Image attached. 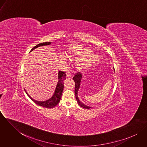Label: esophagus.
Returning a JSON list of instances; mask_svg holds the SVG:
<instances>
[{
  "mask_svg": "<svg viewBox=\"0 0 147 147\" xmlns=\"http://www.w3.org/2000/svg\"><path fill=\"white\" fill-rule=\"evenodd\" d=\"M66 75L67 77H70L72 76V73L71 72V71L69 70H68L67 72H66Z\"/></svg>",
  "mask_w": 147,
  "mask_h": 147,
  "instance_id": "obj_1",
  "label": "esophagus"
}]
</instances>
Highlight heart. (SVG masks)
Segmentation results:
<instances>
[{"instance_id": "b5f03b06", "label": "heart", "mask_w": 147, "mask_h": 147, "mask_svg": "<svg viewBox=\"0 0 147 147\" xmlns=\"http://www.w3.org/2000/svg\"><path fill=\"white\" fill-rule=\"evenodd\" d=\"M69 55L72 57H77L78 59L77 63L79 65L86 67L93 63L96 58V54L90 53V50L86 47L78 45H71L68 47ZM61 58L63 61L65 60V55L64 53L61 54Z\"/></svg>"}]
</instances>
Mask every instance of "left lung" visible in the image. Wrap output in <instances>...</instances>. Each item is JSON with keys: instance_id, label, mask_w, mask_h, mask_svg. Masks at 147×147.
<instances>
[{"instance_id": "8db88e82", "label": "left lung", "mask_w": 147, "mask_h": 147, "mask_svg": "<svg viewBox=\"0 0 147 147\" xmlns=\"http://www.w3.org/2000/svg\"><path fill=\"white\" fill-rule=\"evenodd\" d=\"M82 78V74H80V72H78L75 74V75L74 76L73 79L74 80L75 82V97H76V99L78 101V104L80 105L82 107H83L84 109H90L91 108V107L88 106L86 105H84V104H83L79 99L78 96V92L79 90V89L80 88V82H81V79Z\"/></svg>"}]
</instances>
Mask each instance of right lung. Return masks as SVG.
Wrapping results in <instances>:
<instances>
[{
  "label": "right lung",
  "instance_id": "obj_1",
  "mask_svg": "<svg viewBox=\"0 0 147 147\" xmlns=\"http://www.w3.org/2000/svg\"><path fill=\"white\" fill-rule=\"evenodd\" d=\"M50 44H51L50 42H43V43H39V44L37 45L36 46H34L30 50V52H31L32 51H33V50H34L36 48L38 47L42 46L49 45ZM65 79H66L65 72L61 71H59L58 82V83L57 85L54 93L53 96L50 99H49L45 101H36V100H33V98H31V97L30 96L28 95V94L26 93V92L25 90V91L26 93L27 94V95L29 96V97L37 105L41 106L43 107H46V108H53L59 104V102L61 99L62 94V92L63 91V88H64V81Z\"/></svg>",
  "mask_w": 147,
  "mask_h": 147
}]
</instances>
